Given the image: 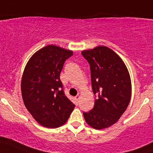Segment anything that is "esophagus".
<instances>
[{
  "mask_svg": "<svg viewBox=\"0 0 153 153\" xmlns=\"http://www.w3.org/2000/svg\"><path fill=\"white\" fill-rule=\"evenodd\" d=\"M80 95H77L76 96V97H75V100H77V101H79V100H80Z\"/></svg>",
  "mask_w": 153,
  "mask_h": 153,
  "instance_id": "34e87169",
  "label": "esophagus"
}]
</instances>
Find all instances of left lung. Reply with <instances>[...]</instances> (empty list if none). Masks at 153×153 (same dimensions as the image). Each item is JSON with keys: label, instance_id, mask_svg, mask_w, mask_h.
Instances as JSON below:
<instances>
[{"label": "left lung", "instance_id": "8db88e82", "mask_svg": "<svg viewBox=\"0 0 153 153\" xmlns=\"http://www.w3.org/2000/svg\"><path fill=\"white\" fill-rule=\"evenodd\" d=\"M90 65L93 109L83 112L86 123L95 129L113 125L126 110L131 95L129 73L120 56L106 46L81 52Z\"/></svg>", "mask_w": 153, "mask_h": 153}]
</instances>
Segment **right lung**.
<instances>
[{
  "label": "right lung",
  "mask_w": 153,
  "mask_h": 153,
  "mask_svg": "<svg viewBox=\"0 0 153 153\" xmlns=\"http://www.w3.org/2000/svg\"><path fill=\"white\" fill-rule=\"evenodd\" d=\"M73 55V51L49 45L35 53L25 67L21 84L23 101L43 126H62L75 108L59 78L64 63Z\"/></svg>",
  "instance_id": "add662e5"
}]
</instances>
